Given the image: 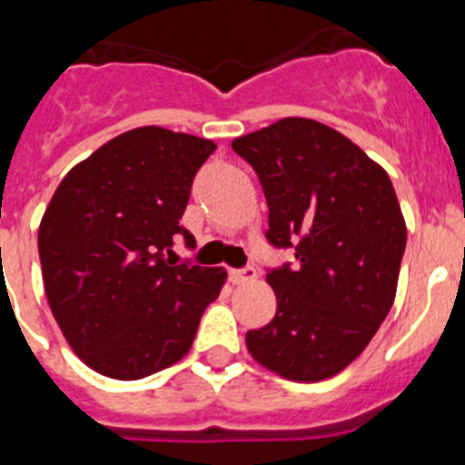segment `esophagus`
<instances>
[{
    "instance_id": "1",
    "label": "esophagus",
    "mask_w": 465,
    "mask_h": 465,
    "mask_svg": "<svg viewBox=\"0 0 465 465\" xmlns=\"http://www.w3.org/2000/svg\"><path fill=\"white\" fill-rule=\"evenodd\" d=\"M229 277H232L233 284L251 282V280H255V268L253 265H246V268H233L232 272H229Z\"/></svg>"
}]
</instances>
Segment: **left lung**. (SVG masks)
<instances>
[{
  "label": "left lung",
  "instance_id": "obj_1",
  "mask_svg": "<svg viewBox=\"0 0 465 465\" xmlns=\"http://www.w3.org/2000/svg\"><path fill=\"white\" fill-rule=\"evenodd\" d=\"M232 149L258 173L270 246L294 262L268 270L275 318L248 352L292 381H323L357 360L396 299L405 219L389 173L338 130L284 118Z\"/></svg>",
  "mask_w": 465,
  "mask_h": 465
}]
</instances>
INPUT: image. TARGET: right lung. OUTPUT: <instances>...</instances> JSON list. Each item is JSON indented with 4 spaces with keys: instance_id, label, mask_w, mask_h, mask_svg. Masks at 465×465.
<instances>
[{
    "instance_id": "obj_1",
    "label": "right lung",
    "mask_w": 465,
    "mask_h": 465,
    "mask_svg": "<svg viewBox=\"0 0 465 465\" xmlns=\"http://www.w3.org/2000/svg\"><path fill=\"white\" fill-rule=\"evenodd\" d=\"M217 144L137 127L76 163L38 229L43 282L64 338L98 374L134 381L188 354L224 268L173 261L178 219Z\"/></svg>"
}]
</instances>
